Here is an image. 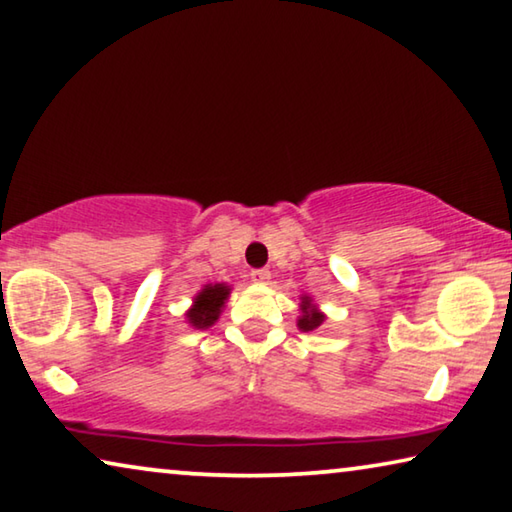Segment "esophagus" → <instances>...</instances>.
Returning <instances> with one entry per match:
<instances>
[{"mask_svg": "<svg viewBox=\"0 0 512 512\" xmlns=\"http://www.w3.org/2000/svg\"><path fill=\"white\" fill-rule=\"evenodd\" d=\"M270 270H251V281L254 283H270Z\"/></svg>", "mask_w": 512, "mask_h": 512, "instance_id": "1", "label": "esophagus"}]
</instances>
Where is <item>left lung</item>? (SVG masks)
<instances>
[{
	"mask_svg": "<svg viewBox=\"0 0 512 512\" xmlns=\"http://www.w3.org/2000/svg\"><path fill=\"white\" fill-rule=\"evenodd\" d=\"M299 317H297V326L299 331H317L326 320V315L322 313V308L315 304V299L311 295H301L299 297Z\"/></svg>",
	"mask_w": 512,
	"mask_h": 512,
	"instance_id": "left-lung-1",
	"label": "left lung"
}]
</instances>
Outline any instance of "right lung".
<instances>
[{"mask_svg": "<svg viewBox=\"0 0 512 512\" xmlns=\"http://www.w3.org/2000/svg\"><path fill=\"white\" fill-rule=\"evenodd\" d=\"M229 295V283H206V286L192 297V306L186 311V322L192 329H208V326H213L220 320L224 304L229 301Z\"/></svg>", "mask_w": 512, "mask_h": 512, "instance_id": "1", "label": "right lung"}]
</instances>
